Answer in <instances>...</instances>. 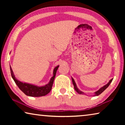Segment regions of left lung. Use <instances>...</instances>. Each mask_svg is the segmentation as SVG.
Here are the masks:
<instances>
[{
  "mask_svg": "<svg viewBox=\"0 0 125 125\" xmlns=\"http://www.w3.org/2000/svg\"><path fill=\"white\" fill-rule=\"evenodd\" d=\"M72 82H73V84L74 85V89L75 90L76 92H77L78 93V94H85V93H84L83 92H82V91H80L79 89L77 88V85H76V83H75V82L74 81V79L72 77ZM113 79H111L109 82V83H107V84H106L105 85L103 86V87H101L100 89H99L98 91H96V92H95L94 95H93V96H98V95H100V94H101V93H102L104 92V91L108 87L110 84V83H111V82L113 81Z\"/></svg>",
  "mask_w": 125,
  "mask_h": 125,
  "instance_id": "obj_1",
  "label": "left lung"
}]
</instances>
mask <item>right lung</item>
Here are the masks:
<instances>
[{
  "instance_id": "obj_1",
  "label": "right lung",
  "mask_w": 125,
  "mask_h": 125,
  "mask_svg": "<svg viewBox=\"0 0 125 125\" xmlns=\"http://www.w3.org/2000/svg\"><path fill=\"white\" fill-rule=\"evenodd\" d=\"M58 67L59 65L54 68L53 72V77L51 78L49 83L44 86H40L29 83H23V82H20V80L17 79L15 77L13 71H12L11 67L10 65L11 75L12 79L14 80L15 83H16V84L18 85V87L21 90L25 95H26L27 96L32 97H40L45 96L46 95H47L48 93H49L50 92V91L52 89L53 83L55 76H56L57 71Z\"/></svg>"
}]
</instances>
